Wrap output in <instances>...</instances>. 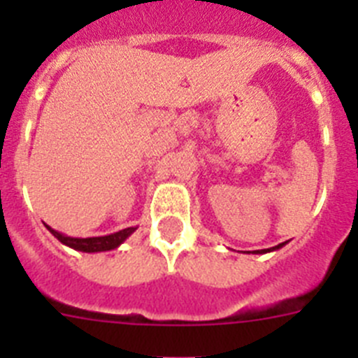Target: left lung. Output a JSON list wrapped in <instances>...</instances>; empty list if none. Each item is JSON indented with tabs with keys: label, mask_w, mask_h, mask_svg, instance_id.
I'll use <instances>...</instances> for the list:
<instances>
[{
	"label": "left lung",
	"mask_w": 358,
	"mask_h": 358,
	"mask_svg": "<svg viewBox=\"0 0 358 358\" xmlns=\"http://www.w3.org/2000/svg\"><path fill=\"white\" fill-rule=\"evenodd\" d=\"M287 242H283V243H278V245H274V248H271V249H262V251H255L256 255H264V252H268V251H276V249H280V248H283V245H285Z\"/></svg>",
	"instance_id": "1"
}]
</instances>
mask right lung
I'll return each mask as SVG.
<instances>
[{
    "mask_svg": "<svg viewBox=\"0 0 358 358\" xmlns=\"http://www.w3.org/2000/svg\"><path fill=\"white\" fill-rule=\"evenodd\" d=\"M48 231L55 236L59 242H62L68 248L75 249V251H82V252H100V251H110V249H116L120 243H123L129 236L132 235L136 231V227H127V229H122L118 233H113V235L107 236H91V238H73V236H66L59 231L52 229L50 226Z\"/></svg>",
    "mask_w": 358,
    "mask_h": 358,
    "instance_id": "right-lung-1",
    "label": "right lung"
}]
</instances>
